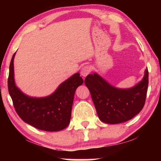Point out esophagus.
I'll use <instances>...</instances> for the list:
<instances>
[{
    "instance_id": "esophagus-1",
    "label": "esophagus",
    "mask_w": 161,
    "mask_h": 161,
    "mask_svg": "<svg viewBox=\"0 0 161 161\" xmlns=\"http://www.w3.org/2000/svg\"><path fill=\"white\" fill-rule=\"evenodd\" d=\"M91 68L90 66H85L82 68H81L80 73H81V76L85 77H86L87 75L91 73Z\"/></svg>"
}]
</instances>
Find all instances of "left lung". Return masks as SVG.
I'll return each instance as SVG.
<instances>
[{
    "label": "left lung",
    "instance_id": "left-lung-1",
    "mask_svg": "<svg viewBox=\"0 0 161 161\" xmlns=\"http://www.w3.org/2000/svg\"><path fill=\"white\" fill-rule=\"evenodd\" d=\"M147 68L142 80L130 88H118L97 73L89 74L84 82L89 90L99 118L107 124H119L132 119L145 105L149 84Z\"/></svg>",
    "mask_w": 161,
    "mask_h": 161
}]
</instances>
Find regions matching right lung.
I'll return each instance as SVG.
<instances>
[{"label":"right lung","mask_w":161,"mask_h":161,"mask_svg":"<svg viewBox=\"0 0 161 161\" xmlns=\"http://www.w3.org/2000/svg\"><path fill=\"white\" fill-rule=\"evenodd\" d=\"M13 54L8 81L9 93L17 114L34 127L46 131H58L66 128L71 118L72 106L77 88L83 84L79 73L61 83L49 96L32 97L24 94L16 86Z\"/></svg>","instance_id":"obj_1"}]
</instances>
